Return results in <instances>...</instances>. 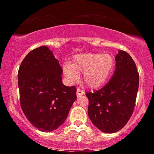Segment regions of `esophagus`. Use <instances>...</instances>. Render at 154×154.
I'll return each mask as SVG.
<instances>
[{"label": "esophagus", "instance_id": "esophagus-1", "mask_svg": "<svg viewBox=\"0 0 154 154\" xmlns=\"http://www.w3.org/2000/svg\"><path fill=\"white\" fill-rule=\"evenodd\" d=\"M84 94H85V93H84V91H82V90L79 89V88H77V97L80 96V95H84Z\"/></svg>", "mask_w": 154, "mask_h": 154}]
</instances>
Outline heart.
<instances>
[{
	"mask_svg": "<svg viewBox=\"0 0 154 154\" xmlns=\"http://www.w3.org/2000/svg\"><path fill=\"white\" fill-rule=\"evenodd\" d=\"M115 61L109 54H88L74 56L63 66V75L71 83L77 82L83 74V82L91 88L103 85L114 70Z\"/></svg>",
	"mask_w": 154,
	"mask_h": 154,
	"instance_id": "heart-1",
	"label": "heart"
}]
</instances>
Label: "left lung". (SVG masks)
<instances>
[{
  "instance_id": "obj_1",
  "label": "left lung",
  "mask_w": 154,
  "mask_h": 154,
  "mask_svg": "<svg viewBox=\"0 0 154 154\" xmlns=\"http://www.w3.org/2000/svg\"><path fill=\"white\" fill-rule=\"evenodd\" d=\"M114 75L104 87L86 93L89 100L88 114L100 131H119L131 117L139 85V74L130 54L119 51L115 56Z\"/></svg>"
}]
</instances>
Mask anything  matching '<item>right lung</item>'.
<instances>
[{"label":"right lung","instance_id":"obj_1","mask_svg":"<svg viewBox=\"0 0 154 154\" xmlns=\"http://www.w3.org/2000/svg\"><path fill=\"white\" fill-rule=\"evenodd\" d=\"M62 72L52 51L44 45L30 51L19 69L21 107L29 122L42 132L61 126L77 99L75 86L63 84Z\"/></svg>","mask_w":154,"mask_h":154}]
</instances>
